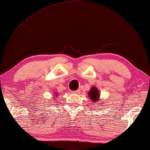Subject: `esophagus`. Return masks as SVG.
I'll list each match as a JSON object with an SVG mask.
<instances>
[{
    "label": "esophagus",
    "mask_w": 150,
    "mask_h": 150,
    "mask_svg": "<svg viewBox=\"0 0 150 150\" xmlns=\"http://www.w3.org/2000/svg\"><path fill=\"white\" fill-rule=\"evenodd\" d=\"M72 93L73 94H79V93H80V90H77V91H73Z\"/></svg>",
    "instance_id": "34e87169"
}]
</instances>
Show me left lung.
Instances as JSON below:
<instances>
[{"instance_id": "left-lung-1", "label": "left lung", "mask_w": 150, "mask_h": 150, "mask_svg": "<svg viewBox=\"0 0 150 150\" xmlns=\"http://www.w3.org/2000/svg\"><path fill=\"white\" fill-rule=\"evenodd\" d=\"M88 95L91 98V100H92L93 103H99L100 106H102L103 105V103H105L103 100L101 101V103H98L100 100L99 91H98V88L95 87V86H93V87L91 88V90L88 92Z\"/></svg>"}]
</instances>
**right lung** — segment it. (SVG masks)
I'll use <instances>...</instances> for the list:
<instances>
[{
  "mask_svg": "<svg viewBox=\"0 0 150 150\" xmlns=\"http://www.w3.org/2000/svg\"><path fill=\"white\" fill-rule=\"evenodd\" d=\"M53 96H54V97L52 98V99L53 100H55L57 98V93H54V95H53Z\"/></svg>",
  "mask_w": 150,
  "mask_h": 150,
  "instance_id": "obj_1",
  "label": "right lung"
}]
</instances>
